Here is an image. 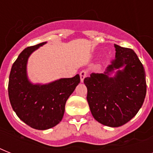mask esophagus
Returning <instances> with one entry per match:
<instances>
[{
  "instance_id": "34e87169",
  "label": "esophagus",
  "mask_w": 153,
  "mask_h": 153,
  "mask_svg": "<svg viewBox=\"0 0 153 153\" xmlns=\"http://www.w3.org/2000/svg\"><path fill=\"white\" fill-rule=\"evenodd\" d=\"M87 74H88V72H87V71H86V70H83V71H82L80 72V79H81L82 82H83L84 79L86 78Z\"/></svg>"
}]
</instances>
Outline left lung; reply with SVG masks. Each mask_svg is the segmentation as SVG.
Masks as SVG:
<instances>
[{"instance_id":"obj_1","label":"left lung","mask_w":153,"mask_h":153,"mask_svg":"<svg viewBox=\"0 0 153 153\" xmlns=\"http://www.w3.org/2000/svg\"><path fill=\"white\" fill-rule=\"evenodd\" d=\"M114 48L115 59L104 73H92L84 79L94 118L109 127L130 121L142 106L147 91L145 69L137 54L117 44Z\"/></svg>"}]
</instances>
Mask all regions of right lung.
<instances>
[{
	"label": "right lung",
	"mask_w": 153,
	"mask_h": 153,
	"mask_svg": "<svg viewBox=\"0 0 153 153\" xmlns=\"http://www.w3.org/2000/svg\"><path fill=\"white\" fill-rule=\"evenodd\" d=\"M47 42L28 47L13 64L8 81V97L18 117L30 127L45 130L62 121L65 105L80 82L79 74L47 84H34L27 74L28 58Z\"/></svg>",
	"instance_id": "1"
}]
</instances>
